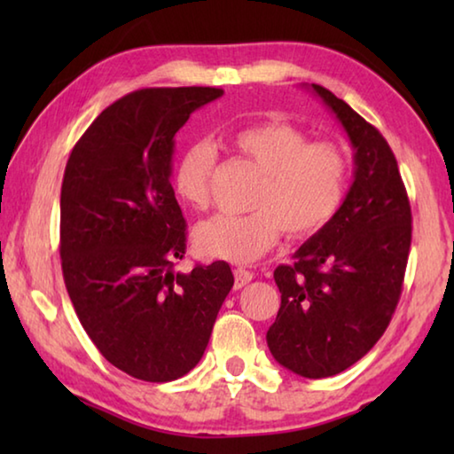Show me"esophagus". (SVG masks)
<instances>
[{
	"mask_svg": "<svg viewBox=\"0 0 454 454\" xmlns=\"http://www.w3.org/2000/svg\"><path fill=\"white\" fill-rule=\"evenodd\" d=\"M252 278H254V274H252L250 270H246V268H236V270H234V288H244Z\"/></svg>",
	"mask_w": 454,
	"mask_h": 454,
	"instance_id": "1",
	"label": "esophagus"
}]
</instances>
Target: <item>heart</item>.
<instances>
[{
    "mask_svg": "<svg viewBox=\"0 0 454 454\" xmlns=\"http://www.w3.org/2000/svg\"><path fill=\"white\" fill-rule=\"evenodd\" d=\"M234 148L260 172L248 214H216L200 222L194 244L202 254L236 264L254 262L272 250L282 230L306 238L326 228L340 212L352 164L347 150L312 137L290 121L266 120L230 137ZM218 152L210 142H194L174 166V192L184 204L204 210Z\"/></svg>",
    "mask_w": 454,
    "mask_h": 454,
    "instance_id": "heart-1",
    "label": "heart"
}]
</instances>
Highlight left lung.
I'll return each instance as SVG.
<instances>
[{"label":"left lung","instance_id":"8db88e82","mask_svg":"<svg viewBox=\"0 0 454 454\" xmlns=\"http://www.w3.org/2000/svg\"><path fill=\"white\" fill-rule=\"evenodd\" d=\"M347 129L355 182L340 212L274 270L280 310L268 328L272 356L304 379L347 371L387 330L403 292L412 214L388 142L344 99L312 83Z\"/></svg>","mask_w":454,"mask_h":454}]
</instances>
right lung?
Segmentation results:
<instances>
[{"label":"right lung","mask_w":454,"mask_h":454,"mask_svg":"<svg viewBox=\"0 0 454 454\" xmlns=\"http://www.w3.org/2000/svg\"><path fill=\"white\" fill-rule=\"evenodd\" d=\"M220 88H144L107 106L74 145L59 198L61 272L107 363L170 382L208 347L230 288L224 260L174 272L186 220L170 184L174 136Z\"/></svg>","instance_id":"right-lung-1"}]
</instances>
